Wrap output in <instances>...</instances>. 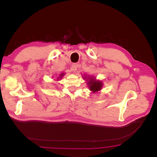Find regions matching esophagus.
Instances as JSON below:
<instances>
[{
	"mask_svg": "<svg viewBox=\"0 0 157 157\" xmlns=\"http://www.w3.org/2000/svg\"><path fill=\"white\" fill-rule=\"evenodd\" d=\"M77 67L78 65L77 63H74L72 65V66H71V70H72L74 73H75L76 71H77Z\"/></svg>",
	"mask_w": 157,
	"mask_h": 157,
	"instance_id": "esophagus-1",
	"label": "esophagus"
}]
</instances>
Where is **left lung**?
Masks as SVG:
<instances>
[{
    "instance_id": "1",
    "label": "left lung",
    "mask_w": 157,
    "mask_h": 157,
    "mask_svg": "<svg viewBox=\"0 0 157 157\" xmlns=\"http://www.w3.org/2000/svg\"><path fill=\"white\" fill-rule=\"evenodd\" d=\"M88 84L90 90L93 92L99 91L103 86L102 82L101 81H99V80H96L94 78H91L89 80Z\"/></svg>"
}]
</instances>
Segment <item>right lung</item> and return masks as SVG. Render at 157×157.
I'll return each instance as SVG.
<instances>
[{"label":"right lung","mask_w":157,"mask_h":157,"mask_svg":"<svg viewBox=\"0 0 157 157\" xmlns=\"http://www.w3.org/2000/svg\"><path fill=\"white\" fill-rule=\"evenodd\" d=\"M63 75H64V74H61V75H60V76H61L60 78H61V77H62V76H63Z\"/></svg>","instance_id":"1"}]
</instances>
